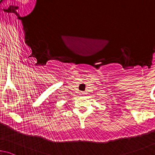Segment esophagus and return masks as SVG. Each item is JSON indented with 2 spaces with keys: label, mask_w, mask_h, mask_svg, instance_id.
<instances>
[{
  "label": "esophagus",
  "mask_w": 155,
  "mask_h": 155,
  "mask_svg": "<svg viewBox=\"0 0 155 155\" xmlns=\"http://www.w3.org/2000/svg\"><path fill=\"white\" fill-rule=\"evenodd\" d=\"M81 94H82V95H84V94H85V93H84V92H83V93H81Z\"/></svg>",
  "instance_id": "obj_1"
}]
</instances>
